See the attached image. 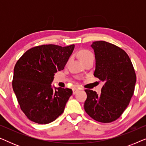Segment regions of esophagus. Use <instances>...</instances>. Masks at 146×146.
I'll return each mask as SVG.
<instances>
[{
    "mask_svg": "<svg viewBox=\"0 0 146 146\" xmlns=\"http://www.w3.org/2000/svg\"><path fill=\"white\" fill-rule=\"evenodd\" d=\"M72 91H73V94H76L79 91V90L77 88H73Z\"/></svg>",
    "mask_w": 146,
    "mask_h": 146,
    "instance_id": "obj_1",
    "label": "esophagus"
}]
</instances>
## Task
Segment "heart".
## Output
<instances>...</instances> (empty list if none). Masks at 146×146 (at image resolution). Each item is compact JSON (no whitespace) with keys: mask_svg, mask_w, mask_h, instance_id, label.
Segmentation results:
<instances>
[{"mask_svg":"<svg viewBox=\"0 0 146 146\" xmlns=\"http://www.w3.org/2000/svg\"><path fill=\"white\" fill-rule=\"evenodd\" d=\"M90 56H93L91 52L86 49H83L79 52V57L82 60Z\"/></svg>","mask_w":146,"mask_h":146,"instance_id":"heart-1","label":"heart"}]
</instances>
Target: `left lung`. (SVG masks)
<instances>
[{
    "instance_id": "obj_1",
    "label": "left lung",
    "mask_w": 146,
    "mask_h": 146,
    "mask_svg": "<svg viewBox=\"0 0 146 146\" xmlns=\"http://www.w3.org/2000/svg\"><path fill=\"white\" fill-rule=\"evenodd\" d=\"M96 69L94 76L104 82L101 94L85 90L84 110L92 118L110 123L120 117L134 92L136 75L131 60L120 48L105 41H95Z\"/></svg>"
}]
</instances>
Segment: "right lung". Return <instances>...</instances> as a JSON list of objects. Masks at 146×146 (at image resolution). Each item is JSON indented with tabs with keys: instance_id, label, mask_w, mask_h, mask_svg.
<instances>
[{
	"instance_id": "right-lung-1",
	"label": "right lung",
	"mask_w": 146,
	"mask_h": 146,
	"mask_svg": "<svg viewBox=\"0 0 146 146\" xmlns=\"http://www.w3.org/2000/svg\"><path fill=\"white\" fill-rule=\"evenodd\" d=\"M74 44L62 47L44 44L32 48L20 58L14 68L13 88L22 111L39 124L54 121L63 113L72 90L54 88V74L64 69Z\"/></svg>"
}]
</instances>
